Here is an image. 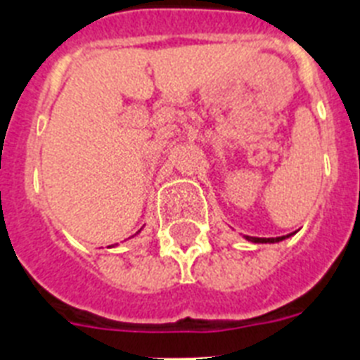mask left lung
<instances>
[{
  "label": "left lung",
  "mask_w": 360,
  "mask_h": 360,
  "mask_svg": "<svg viewBox=\"0 0 360 360\" xmlns=\"http://www.w3.org/2000/svg\"><path fill=\"white\" fill-rule=\"evenodd\" d=\"M288 236H290V235L277 236V238H257V236H246V238H248V240H251V242H257V244H266V242H271V244H274V242L285 240V238H288Z\"/></svg>",
  "instance_id": "left-lung-1"
}]
</instances>
